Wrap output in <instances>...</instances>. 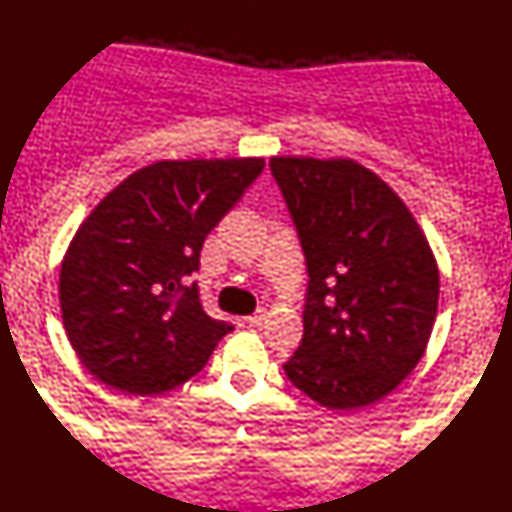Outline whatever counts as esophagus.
I'll return each instance as SVG.
<instances>
[{"mask_svg":"<svg viewBox=\"0 0 512 512\" xmlns=\"http://www.w3.org/2000/svg\"><path fill=\"white\" fill-rule=\"evenodd\" d=\"M248 323L252 328H260L267 323V309H260V312H255L252 316H248Z\"/></svg>","mask_w":512,"mask_h":512,"instance_id":"obj_1","label":"esophagus"}]
</instances>
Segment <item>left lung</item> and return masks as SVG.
<instances>
[{"mask_svg":"<svg viewBox=\"0 0 512 512\" xmlns=\"http://www.w3.org/2000/svg\"><path fill=\"white\" fill-rule=\"evenodd\" d=\"M307 257L302 345L283 364L333 411L383 399L428 349L439 269L428 236L387 181L352 158L274 155Z\"/></svg>","mask_w":512,"mask_h":512,"instance_id":"8db88e82","label":"left lung"}]
</instances>
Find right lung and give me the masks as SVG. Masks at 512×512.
Listing matches in <instances>:
<instances>
[{
  "label": "right lung",
  "mask_w": 512,
  "mask_h": 512,
  "mask_svg": "<svg viewBox=\"0 0 512 512\" xmlns=\"http://www.w3.org/2000/svg\"><path fill=\"white\" fill-rule=\"evenodd\" d=\"M262 170L264 158L158 160L84 217L63 255L58 300L70 345L101 383L141 397L170 392L234 331L203 312L186 276Z\"/></svg>",
  "instance_id": "add662e5"
}]
</instances>
